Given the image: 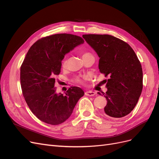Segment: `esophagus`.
Segmentation results:
<instances>
[{
  "instance_id": "34e87169",
  "label": "esophagus",
  "mask_w": 159,
  "mask_h": 159,
  "mask_svg": "<svg viewBox=\"0 0 159 159\" xmlns=\"http://www.w3.org/2000/svg\"><path fill=\"white\" fill-rule=\"evenodd\" d=\"M95 93H96L95 92V91H85V94L86 95H88V96H93L95 95Z\"/></svg>"
}]
</instances>
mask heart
Wrapping results in <instances>:
<instances>
[{
    "label": "heart",
    "instance_id": "heart-1",
    "mask_svg": "<svg viewBox=\"0 0 159 159\" xmlns=\"http://www.w3.org/2000/svg\"><path fill=\"white\" fill-rule=\"evenodd\" d=\"M91 55L89 52H83L81 53V57H82V58H85L87 56ZM61 67L63 68H66L67 67V65H68V61L66 58L63 59L61 61ZM89 79V76L88 75H84L82 77H76V78L74 79L75 82L77 84H84L85 81L88 80Z\"/></svg>",
    "mask_w": 159,
    "mask_h": 159
}]
</instances>
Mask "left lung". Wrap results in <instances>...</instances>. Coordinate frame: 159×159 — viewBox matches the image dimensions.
Masks as SVG:
<instances>
[{"mask_svg": "<svg viewBox=\"0 0 159 159\" xmlns=\"http://www.w3.org/2000/svg\"><path fill=\"white\" fill-rule=\"evenodd\" d=\"M97 52L99 69L107 80L105 115L121 118L131 113L143 89V70L135 52L127 42L108 34H84ZM101 95L99 92L98 93Z\"/></svg>", "mask_w": 159, "mask_h": 159, "instance_id": "obj_1", "label": "left lung"}]
</instances>
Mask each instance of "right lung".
I'll use <instances>...</instances> for the list:
<instances>
[{
  "mask_svg": "<svg viewBox=\"0 0 159 159\" xmlns=\"http://www.w3.org/2000/svg\"><path fill=\"white\" fill-rule=\"evenodd\" d=\"M84 42L78 36L56 34L38 40L27 52L20 66L21 88L28 107L40 121L52 125L64 123L84 95L75 86L65 95L57 94L54 86L65 54Z\"/></svg>",
  "mask_w": 159,
  "mask_h": 159,
  "instance_id": "obj_1",
  "label": "right lung"
}]
</instances>
